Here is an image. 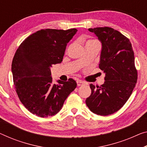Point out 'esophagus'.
<instances>
[{
	"instance_id": "1",
	"label": "esophagus",
	"mask_w": 147,
	"mask_h": 147,
	"mask_svg": "<svg viewBox=\"0 0 147 147\" xmlns=\"http://www.w3.org/2000/svg\"><path fill=\"white\" fill-rule=\"evenodd\" d=\"M85 84V83L83 82V81H81V80H78L77 81V85H78V86H82V85H83Z\"/></svg>"
}]
</instances>
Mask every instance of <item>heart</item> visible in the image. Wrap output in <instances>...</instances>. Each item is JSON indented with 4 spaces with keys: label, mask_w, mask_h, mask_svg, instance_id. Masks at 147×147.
<instances>
[{
    "label": "heart",
    "mask_w": 147,
    "mask_h": 147,
    "mask_svg": "<svg viewBox=\"0 0 147 147\" xmlns=\"http://www.w3.org/2000/svg\"><path fill=\"white\" fill-rule=\"evenodd\" d=\"M89 41H95V40H89Z\"/></svg>",
    "instance_id": "obj_1"
}]
</instances>
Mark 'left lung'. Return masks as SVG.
Listing matches in <instances>:
<instances>
[{
  "mask_svg": "<svg viewBox=\"0 0 147 147\" xmlns=\"http://www.w3.org/2000/svg\"><path fill=\"white\" fill-rule=\"evenodd\" d=\"M102 45L99 68L105 74L100 86L90 85L91 94L85 100L94 114L108 116L119 110L132 93L137 81L135 56L127 37L113 28H89Z\"/></svg>",
  "mask_w": 147,
  "mask_h": 147,
  "instance_id": "left-lung-1",
  "label": "left lung"
}]
</instances>
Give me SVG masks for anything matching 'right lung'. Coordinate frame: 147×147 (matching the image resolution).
<instances>
[{
	"mask_svg": "<svg viewBox=\"0 0 147 147\" xmlns=\"http://www.w3.org/2000/svg\"><path fill=\"white\" fill-rule=\"evenodd\" d=\"M77 31L41 29L17 49L12 63L13 83L20 101L33 114L41 118L56 114L76 88L72 79L53 84L51 67L62 62L67 44Z\"/></svg>",
	"mask_w": 147,
	"mask_h": 147,
	"instance_id": "right-lung-1",
	"label": "right lung"
}]
</instances>
